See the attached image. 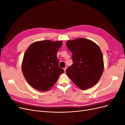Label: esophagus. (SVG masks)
Instances as JSON below:
<instances>
[{"label":"esophagus","mask_w":125,"mask_h":125,"mask_svg":"<svg viewBox=\"0 0 125 125\" xmlns=\"http://www.w3.org/2000/svg\"><path fill=\"white\" fill-rule=\"evenodd\" d=\"M66 69H67V67H65V68H63L64 71H65V72H66Z\"/></svg>","instance_id":"esophagus-1"}]
</instances>
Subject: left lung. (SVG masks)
I'll list each match as a JSON object with an SVG mask.
<instances>
[{"label":"left lung","instance_id":"1","mask_svg":"<svg viewBox=\"0 0 125 125\" xmlns=\"http://www.w3.org/2000/svg\"><path fill=\"white\" fill-rule=\"evenodd\" d=\"M66 45L73 53V62L66 69L67 75L82 90L95 85L104 70L103 54L99 46L84 38L68 41Z\"/></svg>","mask_w":125,"mask_h":125}]
</instances>
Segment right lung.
Wrapping results in <instances>:
<instances>
[{"label": "right lung", "instance_id": "add662e5", "mask_svg": "<svg viewBox=\"0 0 125 125\" xmlns=\"http://www.w3.org/2000/svg\"><path fill=\"white\" fill-rule=\"evenodd\" d=\"M62 44V41H38L26 51L22 63V73L33 88L41 91L48 90L64 73L57 57Z\"/></svg>", "mask_w": 125, "mask_h": 125}]
</instances>
